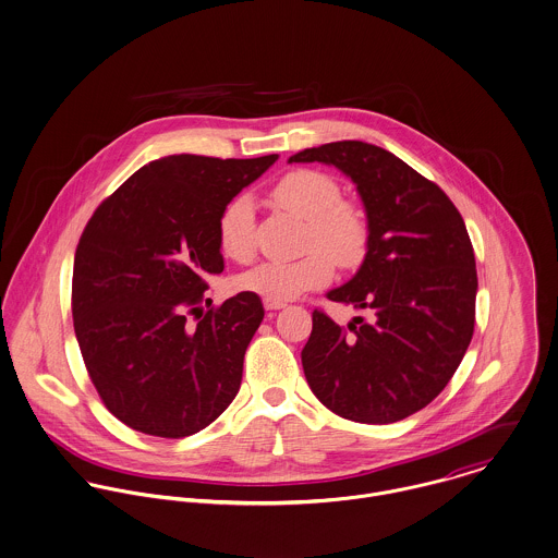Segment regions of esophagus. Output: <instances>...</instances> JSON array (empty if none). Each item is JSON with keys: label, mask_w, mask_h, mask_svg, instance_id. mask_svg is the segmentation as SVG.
Returning a JSON list of instances; mask_svg holds the SVG:
<instances>
[{"label": "esophagus", "mask_w": 558, "mask_h": 558, "mask_svg": "<svg viewBox=\"0 0 558 558\" xmlns=\"http://www.w3.org/2000/svg\"><path fill=\"white\" fill-rule=\"evenodd\" d=\"M263 306L267 310H282L287 304L284 302H274V300H263Z\"/></svg>", "instance_id": "1"}]
</instances>
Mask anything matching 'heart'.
I'll return each mask as SVG.
<instances>
[{
	"label": "heart",
	"mask_w": 558,
	"mask_h": 558,
	"mask_svg": "<svg viewBox=\"0 0 558 558\" xmlns=\"http://www.w3.org/2000/svg\"><path fill=\"white\" fill-rule=\"evenodd\" d=\"M271 198L306 222V248H316L293 260H263L235 284L263 300L289 302L310 289L323 287L333 274V260L357 265L368 248V218L340 198L338 182L314 169H295L271 186ZM218 244L225 256L246 263L254 254V207L248 196H235L218 218Z\"/></svg>",
	"instance_id": "b5f03b06"
}]
</instances>
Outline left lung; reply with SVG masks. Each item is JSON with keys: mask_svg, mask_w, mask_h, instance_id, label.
<instances>
[{"mask_svg": "<svg viewBox=\"0 0 558 558\" xmlns=\"http://www.w3.org/2000/svg\"><path fill=\"white\" fill-rule=\"evenodd\" d=\"M289 162L342 171L364 203L368 248L355 276L327 300L366 310L349 329L312 312L302 366L336 415L393 424L445 389L475 327V254L456 205L391 151L364 141L310 147Z\"/></svg>", "mask_w": 558, "mask_h": 558, "instance_id": "8db88e82", "label": "left lung"}]
</instances>
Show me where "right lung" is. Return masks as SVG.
Returning a JSON list of instances; mask_svg holds the SVG:
<instances>
[{"label": "right lung", "instance_id": "add662e5", "mask_svg": "<svg viewBox=\"0 0 558 558\" xmlns=\"http://www.w3.org/2000/svg\"><path fill=\"white\" fill-rule=\"evenodd\" d=\"M276 160L165 156L89 218L74 254V333L105 407L132 430L190 436L238 396L260 298L238 293L194 327L186 314L198 310L205 276L225 269L220 211Z\"/></svg>", "mask_w": 558, "mask_h": 558}]
</instances>
